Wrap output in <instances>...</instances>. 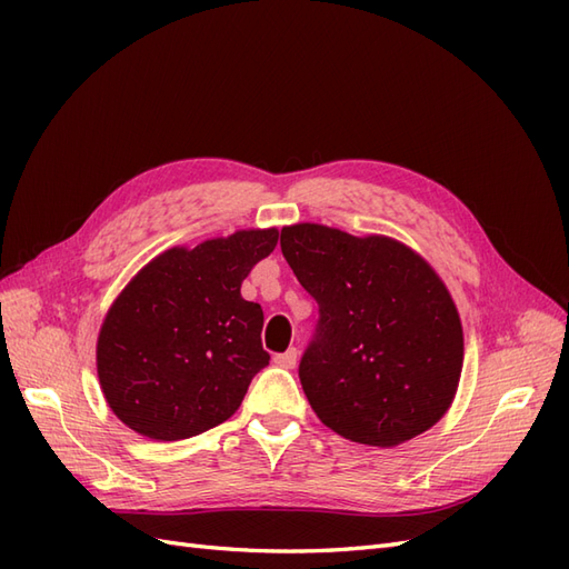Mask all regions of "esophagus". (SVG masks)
I'll return each mask as SVG.
<instances>
[{"label":"esophagus","instance_id":"obj_1","mask_svg":"<svg viewBox=\"0 0 569 569\" xmlns=\"http://www.w3.org/2000/svg\"><path fill=\"white\" fill-rule=\"evenodd\" d=\"M272 360H274V363H278L280 368H289V370H291V368H297L299 351H297V349H287L284 353H278Z\"/></svg>","mask_w":569,"mask_h":569}]
</instances>
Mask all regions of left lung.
<instances>
[{
	"label": "left lung",
	"instance_id": "obj_1",
	"mask_svg": "<svg viewBox=\"0 0 569 569\" xmlns=\"http://www.w3.org/2000/svg\"><path fill=\"white\" fill-rule=\"evenodd\" d=\"M282 253L318 301L299 377L343 439L391 449L435 427L462 372V325L437 270L399 239L318 222L282 228Z\"/></svg>",
	"mask_w": 569,
	"mask_h": 569
}]
</instances>
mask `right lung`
Instances as JSON below:
<instances>
[{"label":"right lung","mask_w":569,"mask_h":569,"mask_svg":"<svg viewBox=\"0 0 569 569\" xmlns=\"http://www.w3.org/2000/svg\"><path fill=\"white\" fill-rule=\"evenodd\" d=\"M278 228L170 247L120 291L97 337V375L113 416L153 441L226 422L268 366L261 306L242 299Z\"/></svg>","instance_id":"obj_1"}]
</instances>
